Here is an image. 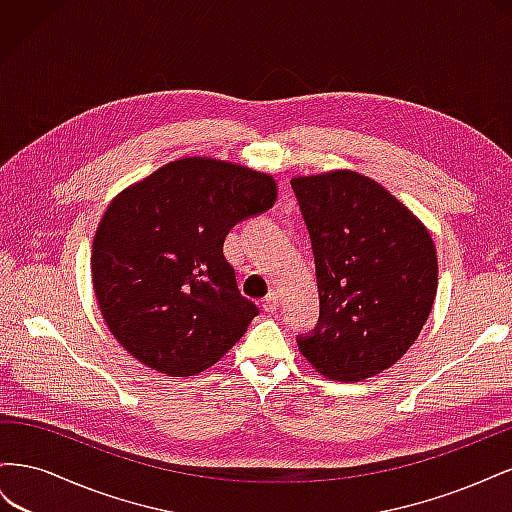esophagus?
I'll return each mask as SVG.
<instances>
[{"mask_svg":"<svg viewBox=\"0 0 512 512\" xmlns=\"http://www.w3.org/2000/svg\"><path fill=\"white\" fill-rule=\"evenodd\" d=\"M277 301H280V297H277V292L275 290L269 292L267 297H265V301H262V309H265L267 314H273L275 309H277Z\"/></svg>","mask_w":512,"mask_h":512,"instance_id":"esophagus-1","label":"esophagus"}]
</instances>
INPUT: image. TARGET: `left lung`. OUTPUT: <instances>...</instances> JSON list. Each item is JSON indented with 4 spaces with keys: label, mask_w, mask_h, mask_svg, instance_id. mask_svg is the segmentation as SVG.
Returning a JSON list of instances; mask_svg holds the SVG:
<instances>
[{
    "label": "left lung",
    "mask_w": 512,
    "mask_h": 512,
    "mask_svg": "<svg viewBox=\"0 0 512 512\" xmlns=\"http://www.w3.org/2000/svg\"><path fill=\"white\" fill-rule=\"evenodd\" d=\"M316 258L318 329L299 350L318 374L361 382L395 365L425 327L438 290L425 224L354 170L294 177Z\"/></svg>",
    "instance_id": "obj_1"
}]
</instances>
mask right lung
Masks as SVG:
<instances>
[{
	"mask_svg": "<svg viewBox=\"0 0 512 512\" xmlns=\"http://www.w3.org/2000/svg\"><path fill=\"white\" fill-rule=\"evenodd\" d=\"M275 198L267 173L181 158L111 200L91 247V284L108 331L136 361L185 378L239 342L258 307L239 292L224 239Z\"/></svg>",
	"mask_w": 512,
	"mask_h": 512,
	"instance_id": "add662e5",
	"label": "right lung"
}]
</instances>
